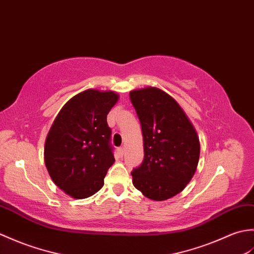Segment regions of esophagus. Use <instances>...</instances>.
<instances>
[{
	"label": "esophagus",
	"mask_w": 254,
	"mask_h": 254,
	"mask_svg": "<svg viewBox=\"0 0 254 254\" xmlns=\"http://www.w3.org/2000/svg\"><path fill=\"white\" fill-rule=\"evenodd\" d=\"M118 153H120L121 156H123L124 153H125V149H124V148H120V149H118Z\"/></svg>",
	"instance_id": "1"
}]
</instances>
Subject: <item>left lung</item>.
Returning <instances> with one entry per match:
<instances>
[{
    "mask_svg": "<svg viewBox=\"0 0 254 254\" xmlns=\"http://www.w3.org/2000/svg\"><path fill=\"white\" fill-rule=\"evenodd\" d=\"M141 124L144 159L133 170L132 184L146 198L164 201L182 192L200 157L198 133L170 94L156 87L129 92Z\"/></svg>",
    "mask_w": 254,
    "mask_h": 254,
    "instance_id": "8db88e82",
    "label": "left lung"
}]
</instances>
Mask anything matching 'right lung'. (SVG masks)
Here are the masks:
<instances>
[{"label": "right lung", "instance_id": "obj_1", "mask_svg": "<svg viewBox=\"0 0 254 254\" xmlns=\"http://www.w3.org/2000/svg\"><path fill=\"white\" fill-rule=\"evenodd\" d=\"M118 99L111 90H84L67 101L50 128L44 163L53 183L71 198L98 192L114 164L106 116Z\"/></svg>", "mask_w": 254, "mask_h": 254}]
</instances>
